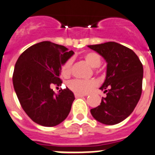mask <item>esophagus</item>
Listing matches in <instances>:
<instances>
[{"mask_svg": "<svg viewBox=\"0 0 155 155\" xmlns=\"http://www.w3.org/2000/svg\"><path fill=\"white\" fill-rule=\"evenodd\" d=\"M74 96L76 98H78V97H85V94H81V93H74Z\"/></svg>", "mask_w": 155, "mask_h": 155, "instance_id": "34e87169", "label": "esophagus"}]
</instances>
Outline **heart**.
<instances>
[{
  "instance_id": "1",
  "label": "heart",
  "mask_w": 155,
  "mask_h": 155,
  "mask_svg": "<svg viewBox=\"0 0 155 155\" xmlns=\"http://www.w3.org/2000/svg\"><path fill=\"white\" fill-rule=\"evenodd\" d=\"M83 58L85 62L93 68H97L101 64V58L96 52H88L83 55ZM72 60H67L62 66V74L64 77H69L71 74ZM98 85V81L96 79L82 80V79H74L69 83V87L71 90L77 93L86 94L93 90Z\"/></svg>"
}]
</instances>
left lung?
Masks as SVG:
<instances>
[{
    "label": "left lung",
    "instance_id": "obj_1",
    "mask_svg": "<svg viewBox=\"0 0 155 155\" xmlns=\"http://www.w3.org/2000/svg\"><path fill=\"white\" fill-rule=\"evenodd\" d=\"M107 62V74L100 88L107 97L90 110L93 118L106 125L122 122L131 114L142 94L143 67L136 54L116 42L89 45Z\"/></svg>",
    "mask_w": 155,
    "mask_h": 155
}]
</instances>
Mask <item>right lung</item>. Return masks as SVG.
<instances>
[{"mask_svg": "<svg viewBox=\"0 0 155 155\" xmlns=\"http://www.w3.org/2000/svg\"><path fill=\"white\" fill-rule=\"evenodd\" d=\"M74 53L64 46L43 41L28 48L16 61L14 89L24 112L38 124L56 126L68 116L74 93L66 88L55 94L51 86L61 85L62 65Z\"/></svg>", "mask_w": 155, "mask_h": 155, "instance_id": "obj_1", "label": "right lung"}]
</instances>
